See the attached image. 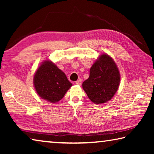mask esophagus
Listing matches in <instances>:
<instances>
[{
  "label": "esophagus",
  "mask_w": 154,
  "mask_h": 154,
  "mask_svg": "<svg viewBox=\"0 0 154 154\" xmlns=\"http://www.w3.org/2000/svg\"><path fill=\"white\" fill-rule=\"evenodd\" d=\"M82 81L81 79H79L77 81H76V82H75V83L77 85H81L82 84Z\"/></svg>",
  "instance_id": "obj_1"
}]
</instances>
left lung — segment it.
<instances>
[{"label": "left lung", "mask_w": 154, "mask_h": 154, "mask_svg": "<svg viewBox=\"0 0 154 154\" xmlns=\"http://www.w3.org/2000/svg\"><path fill=\"white\" fill-rule=\"evenodd\" d=\"M120 81L119 70L113 60L103 54L90 70V77L82 84L88 98L95 104L107 102L118 89Z\"/></svg>", "instance_id": "left-lung-1"}]
</instances>
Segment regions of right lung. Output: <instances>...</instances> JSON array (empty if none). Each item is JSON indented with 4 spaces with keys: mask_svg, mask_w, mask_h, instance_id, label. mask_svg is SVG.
Here are the masks:
<instances>
[{
    "mask_svg": "<svg viewBox=\"0 0 154 154\" xmlns=\"http://www.w3.org/2000/svg\"><path fill=\"white\" fill-rule=\"evenodd\" d=\"M34 85L41 98L57 103L72 86L66 75L51 62H44L34 77Z\"/></svg>",
    "mask_w": 154,
    "mask_h": 154,
    "instance_id": "add662e5",
    "label": "right lung"
}]
</instances>
